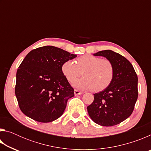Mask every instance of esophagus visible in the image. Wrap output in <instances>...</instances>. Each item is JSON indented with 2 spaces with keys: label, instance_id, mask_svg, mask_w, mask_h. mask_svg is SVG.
Instances as JSON below:
<instances>
[{
  "label": "esophagus",
  "instance_id": "obj_1",
  "mask_svg": "<svg viewBox=\"0 0 151 151\" xmlns=\"http://www.w3.org/2000/svg\"><path fill=\"white\" fill-rule=\"evenodd\" d=\"M74 94H75V96H76V95H80V94H83V93H82V92L78 91V90H75L74 91Z\"/></svg>",
  "mask_w": 151,
  "mask_h": 151
}]
</instances>
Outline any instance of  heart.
<instances>
[{"label":"heart","mask_w":151,"mask_h":151,"mask_svg":"<svg viewBox=\"0 0 151 151\" xmlns=\"http://www.w3.org/2000/svg\"><path fill=\"white\" fill-rule=\"evenodd\" d=\"M62 72L66 78L73 83L83 73L84 77L73 83L80 89H92L96 92L103 91L111 85L114 77V67L107 59L91 55H86L74 60L65 61Z\"/></svg>","instance_id":"1"}]
</instances>
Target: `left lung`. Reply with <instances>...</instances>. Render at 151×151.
<instances>
[{
  "label": "left lung",
  "mask_w": 151,
  "mask_h": 151,
  "mask_svg": "<svg viewBox=\"0 0 151 151\" xmlns=\"http://www.w3.org/2000/svg\"><path fill=\"white\" fill-rule=\"evenodd\" d=\"M94 56L105 57L114 67L112 83L104 90L94 94L87 106L91 119L101 126L118 124L131 116L138 98V77L132 64L111 50L99 51Z\"/></svg>",
  "instance_id": "obj_1"
}]
</instances>
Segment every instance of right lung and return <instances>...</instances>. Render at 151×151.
I'll return each instance as SVG.
<instances>
[{
  "label": "right lung",
  "instance_id": "obj_1",
  "mask_svg": "<svg viewBox=\"0 0 151 151\" xmlns=\"http://www.w3.org/2000/svg\"><path fill=\"white\" fill-rule=\"evenodd\" d=\"M77 57L53 46L30 51L17 72L15 94L21 111L29 118L49 122L59 117L74 89L62 72L66 60Z\"/></svg>",
  "mask_w": 151,
  "mask_h": 151
}]
</instances>
